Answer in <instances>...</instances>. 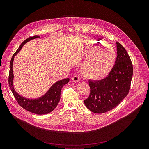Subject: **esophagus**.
<instances>
[{
	"label": "esophagus",
	"mask_w": 149,
	"mask_h": 149,
	"mask_svg": "<svg viewBox=\"0 0 149 149\" xmlns=\"http://www.w3.org/2000/svg\"><path fill=\"white\" fill-rule=\"evenodd\" d=\"M72 81H73L74 82H78V81H79V77L78 75H74V76H73V77H72Z\"/></svg>",
	"instance_id": "34e87169"
}]
</instances>
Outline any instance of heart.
Instances as JSON below:
<instances>
[{
    "label": "heart",
    "instance_id": "1",
    "mask_svg": "<svg viewBox=\"0 0 149 149\" xmlns=\"http://www.w3.org/2000/svg\"><path fill=\"white\" fill-rule=\"evenodd\" d=\"M95 43L92 41L88 43L89 47H93ZM115 59L116 53L111 45L104 44L97 47L84 63L82 67V73L89 79H102L107 77L111 71Z\"/></svg>",
    "mask_w": 149,
    "mask_h": 149
}]
</instances>
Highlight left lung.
<instances>
[{"label": "left lung", "mask_w": 149, "mask_h": 149, "mask_svg": "<svg viewBox=\"0 0 149 149\" xmlns=\"http://www.w3.org/2000/svg\"><path fill=\"white\" fill-rule=\"evenodd\" d=\"M117 56L107 77L88 81L90 93L84 104L91 111L102 114L117 106L129 92L133 72L130 58L125 48L116 42Z\"/></svg>", "instance_id": "8db88e82"}]
</instances>
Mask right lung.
<instances>
[{"mask_svg": "<svg viewBox=\"0 0 149 149\" xmlns=\"http://www.w3.org/2000/svg\"><path fill=\"white\" fill-rule=\"evenodd\" d=\"M39 38L38 35H34L31 36L25 40L17 51L13 55L10 62V70L9 74V85L10 90L17 101V103L25 110L31 112L36 114H46L52 111L57 106L59 100L61 89L63 86L67 84L69 82V78L63 79L60 80L56 83H55L53 86L50 88L48 91L40 98L35 100H29L25 98H24L19 95L14 90L13 86V62L14 59V56L22 49V47L26 44L27 42L29 41L31 39Z\"/></svg>", "mask_w": 149, "mask_h": 149, "instance_id": "obj_1", "label": "right lung"}]
</instances>
